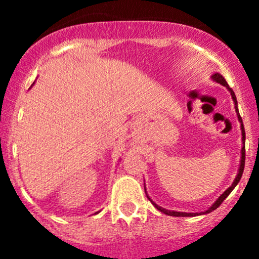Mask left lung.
<instances>
[{"label": "left lung", "mask_w": 259, "mask_h": 259, "mask_svg": "<svg viewBox=\"0 0 259 259\" xmlns=\"http://www.w3.org/2000/svg\"><path fill=\"white\" fill-rule=\"evenodd\" d=\"M211 79L215 81V82L221 83V85H223V86H226V88L229 90V93H231L232 99H233V101H234V108H236V111H237V115H238V120H239V122H241V129H242V142H243V146H242V158H241V165H239V169H238V174H237V177H236V179H234L233 184H232L231 187H229L228 189H227L226 192H224L223 194H222L221 197H219L218 199H217L215 202L213 203V205H211L209 209L205 210V211H202V213H199V214L210 213V211L215 210L217 208H218L219 205H221L222 203H223V200L226 199V198L228 197L229 194H231L232 190H233L234 188H236V185L238 184L239 180H241L242 174H243V170H244V163H245V146H244V145H245V144H244V143H245V133H244V126H243L242 117H241V115H239V113H238V105H237V98H236V95H234V91L232 90L231 88H229V85H228V83H227L226 79H224V77L222 76L221 74H218V72H215V74H214L213 76H211ZM148 198H149V197H148ZM149 200H150V202L153 203V205L156 208V209L160 210V211H163L164 214H168V215H173V217H194V215H198V213H185V211H176V210L164 209V208L159 207L158 204H155V203H154L153 200L150 199V198H149Z\"/></svg>", "instance_id": "obj_1"}]
</instances>
